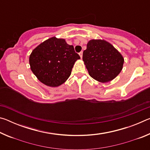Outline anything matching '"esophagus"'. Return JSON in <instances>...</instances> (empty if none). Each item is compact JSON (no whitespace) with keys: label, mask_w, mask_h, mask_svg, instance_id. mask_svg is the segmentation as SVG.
<instances>
[{"label":"esophagus","mask_w":150,"mask_h":150,"mask_svg":"<svg viewBox=\"0 0 150 150\" xmlns=\"http://www.w3.org/2000/svg\"><path fill=\"white\" fill-rule=\"evenodd\" d=\"M79 55H80V57H81V59H82V57H83V52H81L79 53Z\"/></svg>","instance_id":"obj_1"}]
</instances>
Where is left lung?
<instances>
[{
    "mask_svg": "<svg viewBox=\"0 0 150 150\" xmlns=\"http://www.w3.org/2000/svg\"><path fill=\"white\" fill-rule=\"evenodd\" d=\"M88 74L100 83H108L119 75L124 59L110 43L105 40H91L83 54Z\"/></svg>",
    "mask_w": 150,
    "mask_h": 150,
    "instance_id": "obj_1",
    "label": "left lung"
}]
</instances>
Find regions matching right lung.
<instances>
[{
    "instance_id": "obj_1",
    "label": "right lung",
    "mask_w": 150,
    "mask_h": 150,
    "mask_svg": "<svg viewBox=\"0 0 150 150\" xmlns=\"http://www.w3.org/2000/svg\"><path fill=\"white\" fill-rule=\"evenodd\" d=\"M80 56L65 39L52 37L32 50L29 63L40 82L51 87H59L68 79Z\"/></svg>"
}]
</instances>
